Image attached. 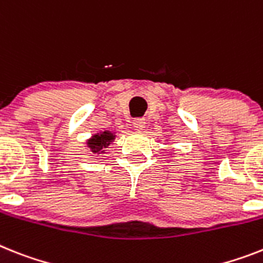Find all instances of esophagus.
Here are the masks:
<instances>
[{"instance_id":"esophagus-1","label":"esophagus","mask_w":263,"mask_h":263,"mask_svg":"<svg viewBox=\"0 0 263 263\" xmlns=\"http://www.w3.org/2000/svg\"><path fill=\"white\" fill-rule=\"evenodd\" d=\"M132 125H134V128H135L136 131H142L145 125L144 119H135V120H134V123H132Z\"/></svg>"}]
</instances>
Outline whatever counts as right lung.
<instances>
[{"instance_id": "obj_1", "label": "right lung", "mask_w": 263, "mask_h": 263, "mask_svg": "<svg viewBox=\"0 0 263 263\" xmlns=\"http://www.w3.org/2000/svg\"><path fill=\"white\" fill-rule=\"evenodd\" d=\"M116 135L111 131H103L99 132V134H95L93 136H90L87 140V145L89 147V149L93 154H104L105 149L108 145L111 144L115 140Z\"/></svg>"}]
</instances>
